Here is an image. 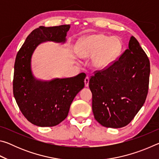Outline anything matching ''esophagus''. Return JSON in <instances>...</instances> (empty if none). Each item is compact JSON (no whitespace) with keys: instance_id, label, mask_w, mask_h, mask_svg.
Instances as JSON below:
<instances>
[{"instance_id":"esophagus-1","label":"esophagus","mask_w":159,"mask_h":159,"mask_svg":"<svg viewBox=\"0 0 159 159\" xmlns=\"http://www.w3.org/2000/svg\"><path fill=\"white\" fill-rule=\"evenodd\" d=\"M84 82H85V87H88V85H89V77L86 76L84 80Z\"/></svg>"}]
</instances>
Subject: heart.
Segmentation results:
<instances>
[{
  "label": "heart",
  "instance_id": "obj_1",
  "mask_svg": "<svg viewBox=\"0 0 159 159\" xmlns=\"http://www.w3.org/2000/svg\"><path fill=\"white\" fill-rule=\"evenodd\" d=\"M123 43L117 37L102 34L85 36L76 45L78 55L82 58L91 57V65L99 71L109 68L121 54Z\"/></svg>",
  "mask_w": 159,
  "mask_h": 159
}]
</instances>
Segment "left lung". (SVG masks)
I'll use <instances>...</instances> for the list:
<instances>
[{
	"label": "left lung",
	"instance_id": "8db88e82",
	"mask_svg": "<svg viewBox=\"0 0 159 159\" xmlns=\"http://www.w3.org/2000/svg\"><path fill=\"white\" fill-rule=\"evenodd\" d=\"M149 74V58L131 36L128 49L119 59L90 78L92 109L97 121L112 128L129 124L146 100Z\"/></svg>",
	"mask_w": 159,
	"mask_h": 159
}]
</instances>
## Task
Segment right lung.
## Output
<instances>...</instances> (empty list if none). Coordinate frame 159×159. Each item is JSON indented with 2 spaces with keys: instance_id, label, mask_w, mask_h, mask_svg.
Listing matches in <instances>:
<instances>
[{
  "instance_id": "obj_1",
  "label": "right lung",
  "mask_w": 159,
  "mask_h": 159,
  "mask_svg": "<svg viewBox=\"0 0 159 159\" xmlns=\"http://www.w3.org/2000/svg\"><path fill=\"white\" fill-rule=\"evenodd\" d=\"M70 25L40 26L31 32L16 56L13 94L20 111L29 122L39 127H52L67 117L76 95L84 88L86 75L41 80L34 76L31 58L40 44H64Z\"/></svg>"
}]
</instances>
